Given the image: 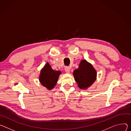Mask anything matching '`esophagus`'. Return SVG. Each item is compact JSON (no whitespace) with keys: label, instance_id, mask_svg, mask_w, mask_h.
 Instances as JSON below:
<instances>
[{"label":"esophagus","instance_id":"esophagus-1","mask_svg":"<svg viewBox=\"0 0 131 131\" xmlns=\"http://www.w3.org/2000/svg\"><path fill=\"white\" fill-rule=\"evenodd\" d=\"M64 70H65L66 73H69L70 71V68L69 67H66L64 68Z\"/></svg>","mask_w":131,"mask_h":131}]
</instances>
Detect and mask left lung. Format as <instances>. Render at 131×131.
Segmentation results:
<instances>
[{
	"instance_id": "obj_1",
	"label": "left lung",
	"mask_w": 131,
	"mask_h": 131,
	"mask_svg": "<svg viewBox=\"0 0 131 131\" xmlns=\"http://www.w3.org/2000/svg\"><path fill=\"white\" fill-rule=\"evenodd\" d=\"M73 75L79 88L81 89H86L95 82L97 73L91 64L83 60L79 68L73 72Z\"/></svg>"
}]
</instances>
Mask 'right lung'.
Instances as JSON below:
<instances>
[{
	"instance_id": "right-lung-1",
	"label": "right lung",
	"mask_w": 131,
	"mask_h": 131,
	"mask_svg": "<svg viewBox=\"0 0 131 131\" xmlns=\"http://www.w3.org/2000/svg\"><path fill=\"white\" fill-rule=\"evenodd\" d=\"M60 73V71L52 70L50 64L47 63L41 70L39 81L43 86L50 90L56 85Z\"/></svg>"
}]
</instances>
